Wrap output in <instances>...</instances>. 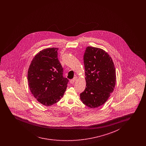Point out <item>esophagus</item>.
Returning a JSON list of instances; mask_svg holds the SVG:
<instances>
[{
	"instance_id": "obj_1",
	"label": "esophagus",
	"mask_w": 146,
	"mask_h": 146,
	"mask_svg": "<svg viewBox=\"0 0 146 146\" xmlns=\"http://www.w3.org/2000/svg\"><path fill=\"white\" fill-rule=\"evenodd\" d=\"M77 79H78V78H77L76 76L74 77V78L73 79L71 80V81H70V84H74L75 81L77 80Z\"/></svg>"
}]
</instances>
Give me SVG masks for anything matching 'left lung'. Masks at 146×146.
Segmentation results:
<instances>
[{
    "label": "left lung",
    "instance_id": "8db88e82",
    "mask_svg": "<svg viewBox=\"0 0 146 146\" xmlns=\"http://www.w3.org/2000/svg\"><path fill=\"white\" fill-rule=\"evenodd\" d=\"M84 62L86 87L80 94V99L89 108H97L106 102L115 88L114 64L105 51L92 46L86 49Z\"/></svg>",
    "mask_w": 146,
    "mask_h": 146
}]
</instances>
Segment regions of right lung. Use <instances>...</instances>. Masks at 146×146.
<instances>
[{
  "instance_id": "right-lung-1",
  "label": "right lung",
  "mask_w": 146,
  "mask_h": 146,
  "mask_svg": "<svg viewBox=\"0 0 146 146\" xmlns=\"http://www.w3.org/2000/svg\"><path fill=\"white\" fill-rule=\"evenodd\" d=\"M58 48L44 49L34 57L28 71L30 90L37 101L46 106L57 103L63 96L68 80L58 59Z\"/></svg>"
}]
</instances>
